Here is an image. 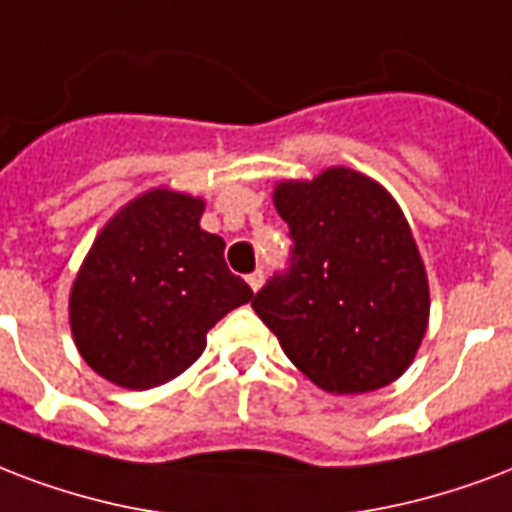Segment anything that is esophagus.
<instances>
[{
	"mask_svg": "<svg viewBox=\"0 0 512 512\" xmlns=\"http://www.w3.org/2000/svg\"><path fill=\"white\" fill-rule=\"evenodd\" d=\"M247 284L249 287H252V290H260V287H263V271H260V268H257L255 273H249L247 276Z\"/></svg>",
	"mask_w": 512,
	"mask_h": 512,
	"instance_id": "esophagus-1",
	"label": "esophagus"
}]
</instances>
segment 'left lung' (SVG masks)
Returning <instances> with one entry per match:
<instances>
[{
    "mask_svg": "<svg viewBox=\"0 0 512 512\" xmlns=\"http://www.w3.org/2000/svg\"><path fill=\"white\" fill-rule=\"evenodd\" d=\"M290 265L252 298L295 368L319 389L362 395L408 370L427 333L429 284L411 225L360 171L279 182Z\"/></svg>",
    "mask_w": 512,
    "mask_h": 512,
    "instance_id": "left-lung-1",
    "label": "left lung"
}]
</instances>
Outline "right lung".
<instances>
[{"label": "right lung", "mask_w": 512, "mask_h": 512, "mask_svg": "<svg viewBox=\"0 0 512 512\" xmlns=\"http://www.w3.org/2000/svg\"><path fill=\"white\" fill-rule=\"evenodd\" d=\"M201 214V198L155 187L96 236L72 284L69 325L101 378L126 389L166 384L201 357L228 311L252 300Z\"/></svg>", "instance_id": "1"}]
</instances>
